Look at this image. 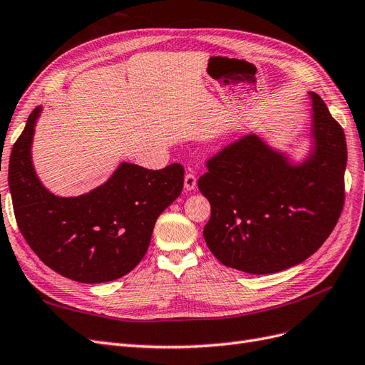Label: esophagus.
Wrapping results in <instances>:
<instances>
[{"mask_svg": "<svg viewBox=\"0 0 365 365\" xmlns=\"http://www.w3.org/2000/svg\"><path fill=\"white\" fill-rule=\"evenodd\" d=\"M195 185H197V178H195V174L194 173H187L186 175H185V191L186 192H190V191H192L194 187H195Z\"/></svg>", "mask_w": 365, "mask_h": 365, "instance_id": "obj_1", "label": "esophagus"}]
</instances>
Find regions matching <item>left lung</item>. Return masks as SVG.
<instances>
[{
	"label": "left lung",
	"mask_w": 365,
	"mask_h": 365,
	"mask_svg": "<svg viewBox=\"0 0 365 365\" xmlns=\"http://www.w3.org/2000/svg\"><path fill=\"white\" fill-rule=\"evenodd\" d=\"M312 100L314 148L300 165L247 135L206 162L198 190L209 200L203 229L226 267L269 274L308 259L332 233L344 205V130L319 93Z\"/></svg>",
	"instance_id": "1"
}]
</instances>
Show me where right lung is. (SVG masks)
Wrapping results in <instances>:
<instances>
[{
    "label": "right lung",
    "instance_id": "add662e5",
    "mask_svg": "<svg viewBox=\"0 0 365 365\" xmlns=\"http://www.w3.org/2000/svg\"><path fill=\"white\" fill-rule=\"evenodd\" d=\"M41 106L11 148L9 187L22 237L56 273L81 284L120 279L145 256L158 217L183 190L185 170L121 163L104 185L78 197H57L39 182L31 143Z\"/></svg>",
    "mask_w": 365,
    "mask_h": 365
}]
</instances>
